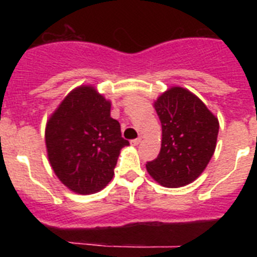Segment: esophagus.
<instances>
[{"label": "esophagus", "instance_id": "34e87169", "mask_svg": "<svg viewBox=\"0 0 257 257\" xmlns=\"http://www.w3.org/2000/svg\"><path fill=\"white\" fill-rule=\"evenodd\" d=\"M140 142H142V139H140V138H136V139L131 140V145H139Z\"/></svg>", "mask_w": 257, "mask_h": 257}]
</instances>
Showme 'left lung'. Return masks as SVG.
<instances>
[{
  "mask_svg": "<svg viewBox=\"0 0 257 257\" xmlns=\"http://www.w3.org/2000/svg\"><path fill=\"white\" fill-rule=\"evenodd\" d=\"M162 124V144L156 160L147 162L152 178L167 188L196 180L216 148L219 121L196 95L172 87L154 103Z\"/></svg>",
  "mask_w": 257,
  "mask_h": 257,
  "instance_id": "left-lung-1",
  "label": "left lung"
}]
</instances>
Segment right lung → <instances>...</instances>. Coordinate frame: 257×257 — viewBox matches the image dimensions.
I'll return each instance as SVG.
<instances>
[{
	"label": "right lung",
	"instance_id": "obj_1",
	"mask_svg": "<svg viewBox=\"0 0 257 257\" xmlns=\"http://www.w3.org/2000/svg\"><path fill=\"white\" fill-rule=\"evenodd\" d=\"M45 139L56 176L79 194L103 189L114 175L119 151L130 145L119 122L110 117V103L90 86L61 101L47 122Z\"/></svg>",
	"mask_w": 257,
	"mask_h": 257
}]
</instances>
